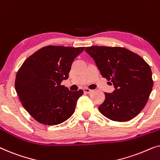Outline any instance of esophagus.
I'll list each match as a JSON object with an SVG mask.
<instances>
[{
	"instance_id": "34e87169",
	"label": "esophagus",
	"mask_w": 160,
	"mask_h": 160,
	"mask_svg": "<svg viewBox=\"0 0 160 160\" xmlns=\"http://www.w3.org/2000/svg\"><path fill=\"white\" fill-rule=\"evenodd\" d=\"M92 92L91 89H89L88 88H84V93H90Z\"/></svg>"
}]
</instances>
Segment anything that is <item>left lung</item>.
<instances>
[{"instance_id": "8db88e82", "label": "left lung", "mask_w": 160, "mask_h": 160, "mask_svg": "<svg viewBox=\"0 0 160 160\" xmlns=\"http://www.w3.org/2000/svg\"><path fill=\"white\" fill-rule=\"evenodd\" d=\"M87 52L94 59L103 78L114 86L113 93L105 92L100 112L116 122H127L145 107L152 90L150 66L135 52L123 47L92 46Z\"/></svg>"}]
</instances>
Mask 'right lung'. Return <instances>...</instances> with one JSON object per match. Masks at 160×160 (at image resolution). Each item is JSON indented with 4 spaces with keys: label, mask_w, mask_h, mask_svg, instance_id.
Here are the masks:
<instances>
[{
    "label": "right lung",
    "mask_w": 160,
    "mask_h": 160,
    "mask_svg": "<svg viewBox=\"0 0 160 160\" xmlns=\"http://www.w3.org/2000/svg\"><path fill=\"white\" fill-rule=\"evenodd\" d=\"M85 47L47 46L26 59L17 71L15 89L22 105L39 123L61 124L73 115L82 89L61 85L72 62Z\"/></svg>",
    "instance_id": "obj_1"
}]
</instances>
